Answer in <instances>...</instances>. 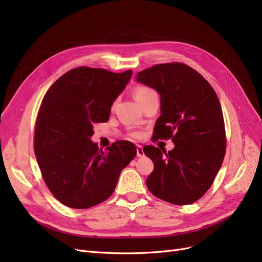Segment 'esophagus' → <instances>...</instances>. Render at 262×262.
<instances>
[{
    "label": "esophagus",
    "mask_w": 262,
    "mask_h": 262,
    "mask_svg": "<svg viewBox=\"0 0 262 262\" xmlns=\"http://www.w3.org/2000/svg\"><path fill=\"white\" fill-rule=\"evenodd\" d=\"M137 155H138V157L144 156V153H143V147H142L141 145H137Z\"/></svg>",
    "instance_id": "esophagus-1"
}]
</instances>
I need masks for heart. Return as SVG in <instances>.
<instances>
[{"mask_svg":"<svg viewBox=\"0 0 262 262\" xmlns=\"http://www.w3.org/2000/svg\"><path fill=\"white\" fill-rule=\"evenodd\" d=\"M152 93H155V92L153 90L147 89V87H140V89H138L136 91V93H134V97H136V99H140L142 97L147 96V95L152 94Z\"/></svg>","mask_w":262,"mask_h":262,"instance_id":"heart-1","label":"heart"}]
</instances>
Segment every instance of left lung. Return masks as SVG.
Wrapping results in <instances>:
<instances>
[{
    "instance_id": "1",
    "label": "left lung",
    "mask_w": 262,
    "mask_h": 262,
    "mask_svg": "<svg viewBox=\"0 0 262 262\" xmlns=\"http://www.w3.org/2000/svg\"><path fill=\"white\" fill-rule=\"evenodd\" d=\"M137 82L161 96L155 139H169L175 147L147 145L154 163L146 179L155 196L172 204H191L208 191L225 155L223 112L213 87L195 70L182 63H165L141 71Z\"/></svg>"
}]
</instances>
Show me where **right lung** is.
<instances>
[{
    "label": "right lung",
    "instance_id": "1",
    "mask_svg": "<svg viewBox=\"0 0 262 262\" xmlns=\"http://www.w3.org/2000/svg\"><path fill=\"white\" fill-rule=\"evenodd\" d=\"M131 76V70L114 73L81 67L63 74L45 95L35 155L46 185L69 208L89 209L107 200L137 155L131 142H116L104 152L91 140L94 123L108 120Z\"/></svg>",
    "mask_w": 262,
    "mask_h": 262
}]
</instances>
